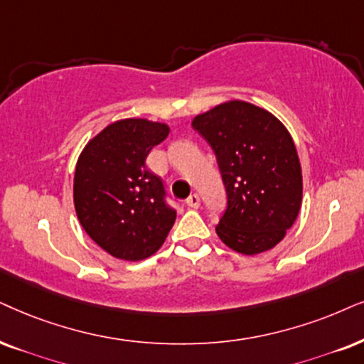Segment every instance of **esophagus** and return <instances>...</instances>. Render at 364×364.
I'll use <instances>...</instances> for the list:
<instances>
[{
    "mask_svg": "<svg viewBox=\"0 0 364 364\" xmlns=\"http://www.w3.org/2000/svg\"><path fill=\"white\" fill-rule=\"evenodd\" d=\"M186 205L190 206V208H198V206H200V196H198L196 193H193V195L186 198Z\"/></svg>",
    "mask_w": 364,
    "mask_h": 364,
    "instance_id": "1",
    "label": "esophagus"
}]
</instances>
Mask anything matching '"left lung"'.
Masks as SVG:
<instances>
[{
    "mask_svg": "<svg viewBox=\"0 0 364 364\" xmlns=\"http://www.w3.org/2000/svg\"><path fill=\"white\" fill-rule=\"evenodd\" d=\"M213 149L227 191L216 235L232 250H270L296 222L302 173L287 129L254 104L232 100L193 119Z\"/></svg>",
    "mask_w": 364,
    "mask_h": 364,
    "instance_id": "left-lung-1",
    "label": "left lung"
}]
</instances>
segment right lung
Instances as JSON below:
<instances>
[{"instance_id":"obj_1","label":"right lung","mask_w":364,"mask_h":364,"mask_svg":"<svg viewBox=\"0 0 364 364\" xmlns=\"http://www.w3.org/2000/svg\"><path fill=\"white\" fill-rule=\"evenodd\" d=\"M169 134L166 124L124 119L110 124L82 151L73 203L92 240L121 260L148 259L176 220L163 181L146 158Z\"/></svg>"}]
</instances>
